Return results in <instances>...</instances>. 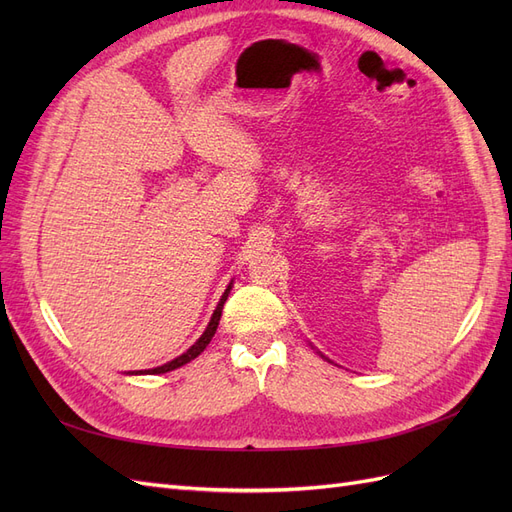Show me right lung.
<instances>
[{"mask_svg": "<svg viewBox=\"0 0 512 512\" xmlns=\"http://www.w3.org/2000/svg\"><path fill=\"white\" fill-rule=\"evenodd\" d=\"M230 288H232V284H228V288L224 290V294H222V299H220V303H218V307H215V312H213V316H211V320H209V324H207V329H205V333L198 337V342L190 348V350H185L181 356H177V359H173L170 363H164V365H160V367H153V369H145V371H130V374H166V371H173V369H177V367H181V365H185V363H190V361H194L196 356L203 352L207 346H209V342H211V337L215 335V331H218V324H220V316H222V309H224V303H226V299H228V294H230Z\"/></svg>", "mask_w": 512, "mask_h": 512, "instance_id": "1", "label": "right lung"}]
</instances>
